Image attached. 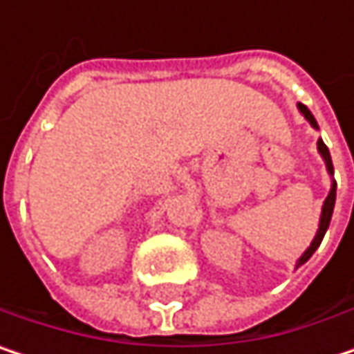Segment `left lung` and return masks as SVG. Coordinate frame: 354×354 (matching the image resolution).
I'll return each instance as SVG.
<instances>
[{"label": "left lung", "mask_w": 354, "mask_h": 354, "mask_svg": "<svg viewBox=\"0 0 354 354\" xmlns=\"http://www.w3.org/2000/svg\"><path fill=\"white\" fill-rule=\"evenodd\" d=\"M299 110H301V114L310 120V124L312 127H316L318 129V122H316V118H314V114L308 110L306 104H297ZM318 151L322 153V158H324V162H326V168H328V172L330 174H334V166H332V158H330V151H328V147H326V143L318 139ZM334 201H336V182H332V188H330V192H328V196H326V201H324V207H322V217H319V230L318 234H316V238H314V242H312V246L308 248L306 252H304V256L297 260V268L301 266V264H306L310 258H312V254L318 250V246L322 244V240H324V234H326V230H328V225H330V219H332V211H334Z\"/></svg>", "instance_id": "1"}]
</instances>
